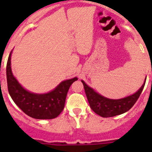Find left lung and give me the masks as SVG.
Returning a JSON list of instances; mask_svg holds the SVG:
<instances>
[{
    "mask_svg": "<svg viewBox=\"0 0 152 152\" xmlns=\"http://www.w3.org/2000/svg\"><path fill=\"white\" fill-rule=\"evenodd\" d=\"M81 82L83 84V88L91 108L95 113L102 118L114 117L129 110L139 99L145 85L144 82L141 88L135 94L130 96L121 99H110L95 92L92 88L86 84L84 81L81 80Z\"/></svg>",
    "mask_w": 152,
    "mask_h": 152,
    "instance_id": "left-lung-1",
    "label": "left lung"
}]
</instances>
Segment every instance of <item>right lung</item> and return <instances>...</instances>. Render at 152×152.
Wrapping results in <instances>:
<instances>
[{
	"instance_id": "right-lung-1",
	"label": "right lung",
	"mask_w": 152,
	"mask_h": 152,
	"mask_svg": "<svg viewBox=\"0 0 152 152\" xmlns=\"http://www.w3.org/2000/svg\"><path fill=\"white\" fill-rule=\"evenodd\" d=\"M11 53L8 57L6 75L8 90L11 98L27 115L35 119H53L64 110L67 93L77 77L62 81L54 90L46 94H34L27 91L14 77L11 69Z\"/></svg>"
}]
</instances>
